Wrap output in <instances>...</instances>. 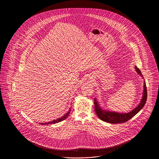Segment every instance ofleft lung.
<instances>
[{
	"mask_svg": "<svg viewBox=\"0 0 159 159\" xmlns=\"http://www.w3.org/2000/svg\"><path fill=\"white\" fill-rule=\"evenodd\" d=\"M135 70L136 72L141 76L142 74L139 69L135 66ZM147 100V88L146 86V83L144 82V91L143 95L142 97V99L139 104L134 108L132 111L127 113H120L117 112L110 111L107 110H103L100 107L96 98L94 99V105H95V111L97 114V116L103 121L111 123V124H119V123H124L127 122L132 118L135 114L138 113L144 106Z\"/></svg>",
	"mask_w": 159,
	"mask_h": 159,
	"instance_id": "8db88e82",
	"label": "left lung"
}]
</instances>
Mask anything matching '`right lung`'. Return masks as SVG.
I'll list each match as a JSON object with an SVG mask.
<instances>
[{"instance_id": "right-lung-1", "label": "right lung", "mask_w": 159, "mask_h": 159, "mask_svg": "<svg viewBox=\"0 0 159 159\" xmlns=\"http://www.w3.org/2000/svg\"><path fill=\"white\" fill-rule=\"evenodd\" d=\"M70 111H71V110L70 109V110H68V111H67V113L66 114H64L62 117H60V118H58V119H56V120H52V121L46 122V123H41V124H42V125H45V124H56V123L61 122V121L65 120V119L68 117V116H69V114L70 113Z\"/></svg>"}]
</instances>
